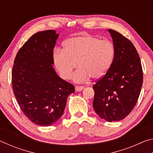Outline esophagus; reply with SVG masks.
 I'll return each instance as SVG.
<instances>
[{
  "label": "esophagus",
  "instance_id": "1",
  "mask_svg": "<svg viewBox=\"0 0 153 153\" xmlns=\"http://www.w3.org/2000/svg\"><path fill=\"white\" fill-rule=\"evenodd\" d=\"M83 89H84V86H76V90L77 92L81 91V90H82Z\"/></svg>",
  "mask_w": 153,
  "mask_h": 153
}]
</instances>
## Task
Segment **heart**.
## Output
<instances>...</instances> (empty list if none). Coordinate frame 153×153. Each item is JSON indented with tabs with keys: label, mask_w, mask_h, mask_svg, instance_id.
I'll return each instance as SVG.
<instances>
[{
	"label": "heart",
	"mask_w": 153,
	"mask_h": 153,
	"mask_svg": "<svg viewBox=\"0 0 153 153\" xmlns=\"http://www.w3.org/2000/svg\"><path fill=\"white\" fill-rule=\"evenodd\" d=\"M115 47L109 40H101L91 35L76 36L67 40L63 50L55 48L53 59L63 78L69 79L77 66L74 79L84 82L90 77L101 78L109 70L115 56Z\"/></svg>",
	"instance_id": "heart-1"
}]
</instances>
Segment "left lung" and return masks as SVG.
<instances>
[{
  "mask_svg": "<svg viewBox=\"0 0 153 153\" xmlns=\"http://www.w3.org/2000/svg\"><path fill=\"white\" fill-rule=\"evenodd\" d=\"M115 56L109 70L93 86V107L100 118L108 122L127 117L136 105L143 82L140 59L130 40L113 30Z\"/></svg>",
  "mask_w": 153,
  "mask_h": 153,
  "instance_id": "obj_1",
  "label": "left lung"
}]
</instances>
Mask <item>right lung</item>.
<instances>
[{
  "label": "right lung",
  "mask_w": 153,
  "mask_h": 153,
  "mask_svg": "<svg viewBox=\"0 0 153 153\" xmlns=\"http://www.w3.org/2000/svg\"><path fill=\"white\" fill-rule=\"evenodd\" d=\"M59 34L49 30L36 33L22 46L14 60L11 84L17 102L30 121L40 126L56 123L63 115L73 84L56 75L53 48Z\"/></svg>",
  "instance_id": "1"
}]
</instances>
